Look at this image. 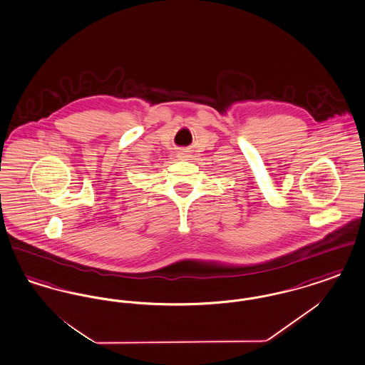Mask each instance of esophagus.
Segmentation results:
<instances>
[{
  "instance_id": "1",
  "label": "esophagus",
  "mask_w": 365,
  "mask_h": 365,
  "mask_svg": "<svg viewBox=\"0 0 365 365\" xmlns=\"http://www.w3.org/2000/svg\"><path fill=\"white\" fill-rule=\"evenodd\" d=\"M178 157H179V158H182V160H186V158H189V153H187L186 150H182V152H179Z\"/></svg>"
}]
</instances>
